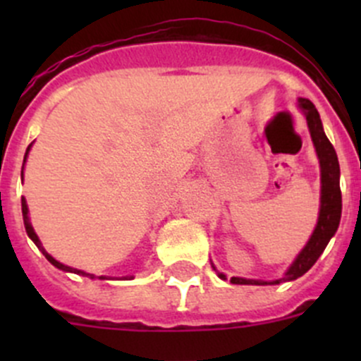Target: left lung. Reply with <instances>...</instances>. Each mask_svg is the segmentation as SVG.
I'll return each instance as SVG.
<instances>
[{
  "label": "left lung",
  "mask_w": 361,
  "mask_h": 361,
  "mask_svg": "<svg viewBox=\"0 0 361 361\" xmlns=\"http://www.w3.org/2000/svg\"><path fill=\"white\" fill-rule=\"evenodd\" d=\"M298 108L304 113L305 120H307L309 133H311L312 145H314L316 155L319 160V176H322V194H319V213H318V221H316V227L312 231L311 238L305 243V246L302 248L300 253L297 255V258L292 262L288 269H286L285 274L279 279L274 281H264V279H246V278H231V283L234 285H279V283L293 281V279L304 276L312 265L316 264V260L319 258V255L323 253L329 245L330 239L336 235L338 224H341V213H342V195H341V167H338V159L336 150H334L332 143L326 137L325 130H323L322 118H319V113L314 108V104L311 103L305 97H298ZM211 267L216 271L213 264ZM218 278L227 279V276L224 272H218Z\"/></svg>",
  "instance_id": "obj_1"
}]
</instances>
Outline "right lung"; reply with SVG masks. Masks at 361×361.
<instances>
[{
    "instance_id": "1",
    "label": "right lung",
    "mask_w": 361,
    "mask_h": 361,
    "mask_svg": "<svg viewBox=\"0 0 361 361\" xmlns=\"http://www.w3.org/2000/svg\"><path fill=\"white\" fill-rule=\"evenodd\" d=\"M31 147H32V143L29 145L27 150H25V155H24V164H25V160H27V155H29V150H31ZM20 176L24 178V166H23V171H20ZM23 218H24V227H25V232H27L29 239H31V241L35 243L36 246H38V250L42 251L43 255H45V258H47V260L50 262V264L54 265V267L61 269V271H64V272H73V274L87 276V278H90V279H96V278H97V279H115V278H110V276H94V274H90V272H83V271H80V269H73V267H69V265L61 264V262H59V260H56V258H54L52 255L47 253V250L43 248L42 241H39V238H38V235H36L35 228H32L31 221H29V209H27V202H25V199H24V197H23ZM133 278H134V276H123L122 279H133Z\"/></svg>"
}]
</instances>
